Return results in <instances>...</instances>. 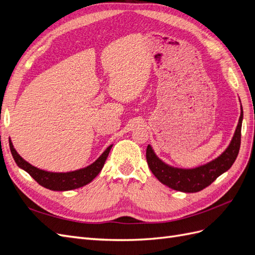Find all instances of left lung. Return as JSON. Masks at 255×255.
Returning <instances> with one entry per match:
<instances>
[{
  "label": "left lung",
  "mask_w": 255,
  "mask_h": 255,
  "mask_svg": "<svg viewBox=\"0 0 255 255\" xmlns=\"http://www.w3.org/2000/svg\"><path fill=\"white\" fill-rule=\"evenodd\" d=\"M241 111L238 125L228 148L218 157L204 165L188 169L170 166L161 160L154 152L152 146L148 144L145 156L152 173L160 183L177 191L198 192L207 187L219 175L225 173L232 167L238 155L239 148H241L242 123L244 118L242 104Z\"/></svg>",
  "instance_id": "8db88e82"
}]
</instances>
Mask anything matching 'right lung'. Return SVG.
I'll return each instance as SVG.
<instances>
[{"label":"right lung","mask_w":255,"mask_h":255,"mask_svg":"<svg viewBox=\"0 0 255 255\" xmlns=\"http://www.w3.org/2000/svg\"><path fill=\"white\" fill-rule=\"evenodd\" d=\"M112 146L113 144L107 146L106 150L101 154V155H100L94 163L87 167L69 172H51L47 170H42L40 168H37L33 165H30L28 161L23 159L19 155V153L16 151V149L13 148V144L9 138L10 152L18 167L21 168L22 170L26 171L38 184L41 185V186L54 191L72 190L89 184L100 173V171L102 170Z\"/></svg>","instance_id":"1"}]
</instances>
